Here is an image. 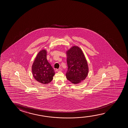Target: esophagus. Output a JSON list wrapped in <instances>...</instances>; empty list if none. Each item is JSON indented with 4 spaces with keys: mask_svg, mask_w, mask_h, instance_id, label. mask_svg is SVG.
I'll use <instances>...</instances> for the list:
<instances>
[{
    "mask_svg": "<svg viewBox=\"0 0 128 128\" xmlns=\"http://www.w3.org/2000/svg\"><path fill=\"white\" fill-rule=\"evenodd\" d=\"M62 70V68H58V69H56V71L57 72H60V71H61Z\"/></svg>",
    "mask_w": 128,
    "mask_h": 128,
    "instance_id": "esophagus-1",
    "label": "esophagus"
}]
</instances>
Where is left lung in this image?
<instances>
[{
    "instance_id": "left-lung-1",
    "label": "left lung",
    "mask_w": 128,
    "mask_h": 128,
    "mask_svg": "<svg viewBox=\"0 0 128 128\" xmlns=\"http://www.w3.org/2000/svg\"><path fill=\"white\" fill-rule=\"evenodd\" d=\"M68 70L66 78L74 84H78L86 79L89 71L84 54L78 46H74L66 51Z\"/></svg>"
}]
</instances>
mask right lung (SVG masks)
<instances>
[{"instance_id":"obj_1","label":"right lung","mask_w":128,"mask_h":128,"mask_svg":"<svg viewBox=\"0 0 128 128\" xmlns=\"http://www.w3.org/2000/svg\"><path fill=\"white\" fill-rule=\"evenodd\" d=\"M47 51L43 49L39 52L32 66L34 78L42 84L51 82L55 74L54 68L47 60Z\"/></svg>"}]
</instances>
